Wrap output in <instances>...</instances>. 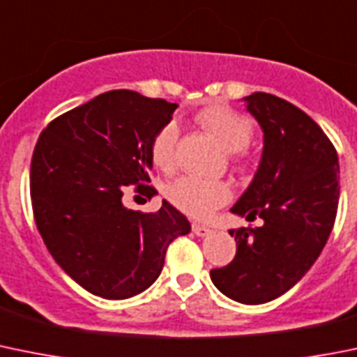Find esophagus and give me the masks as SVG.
Instances as JSON below:
<instances>
[{
  "mask_svg": "<svg viewBox=\"0 0 357 357\" xmlns=\"http://www.w3.org/2000/svg\"><path fill=\"white\" fill-rule=\"evenodd\" d=\"M192 231H194V234L201 236V238H204V236L211 234V229L206 227V225H201V224H194V225H192Z\"/></svg>",
  "mask_w": 357,
  "mask_h": 357,
  "instance_id": "esophagus-1",
  "label": "esophagus"
}]
</instances>
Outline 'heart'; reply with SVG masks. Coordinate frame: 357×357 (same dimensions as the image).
I'll return each mask as SVG.
<instances>
[{"instance_id":"obj_1","label":"heart","mask_w":357,"mask_h":357,"mask_svg":"<svg viewBox=\"0 0 357 357\" xmlns=\"http://www.w3.org/2000/svg\"><path fill=\"white\" fill-rule=\"evenodd\" d=\"M197 123L215 137L229 153L245 149L254 137L255 125L248 116L234 111L224 103H211L199 111ZM179 139V126L167 121L151 141V158L156 167L171 171L176 165V146ZM232 197V188L222 179H206L199 176H181L167 186V199L195 218H204L220 206L227 204Z\"/></svg>"}]
</instances>
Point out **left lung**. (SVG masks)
Masks as SVG:
<instances>
[{
  "mask_svg": "<svg viewBox=\"0 0 357 357\" xmlns=\"http://www.w3.org/2000/svg\"><path fill=\"white\" fill-rule=\"evenodd\" d=\"M243 100L264 132V149L231 211L262 225L229 231L236 257L211 269V280L234 301L262 305L294 287L321 255L336 218L340 165L328 135L301 109L269 93Z\"/></svg>",
  "mask_w": 357,
  "mask_h": 357,
  "instance_id": "8db88e82",
  "label": "left lung"
}]
</instances>
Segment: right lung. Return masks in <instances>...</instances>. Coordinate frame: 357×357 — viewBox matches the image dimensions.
I'll return each instance as SVG.
<instances>
[{"label":"right lung","instance_id":"add662e5","mask_svg":"<svg viewBox=\"0 0 357 357\" xmlns=\"http://www.w3.org/2000/svg\"><path fill=\"white\" fill-rule=\"evenodd\" d=\"M178 103L114 89L58 116L31 158L33 215L63 271L105 299L141 294L160 276L167 246L190 222L167 201L156 213L123 206V192L151 197V141Z\"/></svg>","mask_w":357,"mask_h":357}]
</instances>
